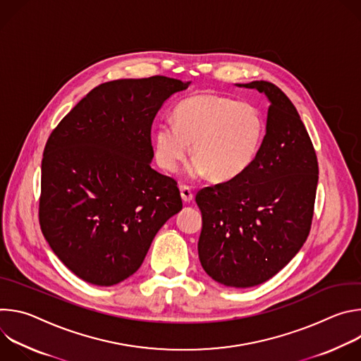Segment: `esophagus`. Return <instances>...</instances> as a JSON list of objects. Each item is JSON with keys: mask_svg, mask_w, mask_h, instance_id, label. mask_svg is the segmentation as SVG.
I'll return each instance as SVG.
<instances>
[{"mask_svg": "<svg viewBox=\"0 0 361 361\" xmlns=\"http://www.w3.org/2000/svg\"><path fill=\"white\" fill-rule=\"evenodd\" d=\"M180 194H181V198H183L184 202H191L194 200L192 191L188 187H185V185L180 187Z\"/></svg>", "mask_w": 361, "mask_h": 361, "instance_id": "esophagus-1", "label": "esophagus"}]
</instances>
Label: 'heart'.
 <instances>
[{"mask_svg":"<svg viewBox=\"0 0 361 361\" xmlns=\"http://www.w3.org/2000/svg\"><path fill=\"white\" fill-rule=\"evenodd\" d=\"M173 124H161L154 131V159L176 173L191 151L194 160L190 178H212L227 183L243 176L259 156L266 135L264 116L250 102L216 92H198L173 111Z\"/></svg>","mask_w":361,"mask_h":361,"instance_id":"1","label":"heart"}]
</instances>
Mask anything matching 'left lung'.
<instances>
[{
    "label": "left lung",
    "instance_id": "obj_1",
    "mask_svg": "<svg viewBox=\"0 0 361 361\" xmlns=\"http://www.w3.org/2000/svg\"><path fill=\"white\" fill-rule=\"evenodd\" d=\"M237 87L263 92L270 107L259 156L238 178L201 190L198 259L227 287L259 286L300 251L312 227L319 164L312 140L288 97L274 84Z\"/></svg>",
    "mask_w": 361,
    "mask_h": 361
}]
</instances>
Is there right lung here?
Returning <instances> with one entry per match:
<instances>
[{
  "label": "right lung",
  "mask_w": 361,
  "mask_h": 361,
  "mask_svg": "<svg viewBox=\"0 0 361 361\" xmlns=\"http://www.w3.org/2000/svg\"><path fill=\"white\" fill-rule=\"evenodd\" d=\"M190 84L163 75L104 82L51 133L39 224L81 280L109 287L133 276L159 230L183 209L177 183L151 169V126Z\"/></svg>",
  "instance_id": "right-lung-1"
}]
</instances>
